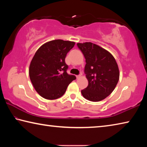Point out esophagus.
<instances>
[{
	"mask_svg": "<svg viewBox=\"0 0 147 147\" xmlns=\"http://www.w3.org/2000/svg\"><path fill=\"white\" fill-rule=\"evenodd\" d=\"M76 78H79L81 76V75H80V74H79V75H76Z\"/></svg>",
	"mask_w": 147,
	"mask_h": 147,
	"instance_id": "esophagus-1",
	"label": "esophagus"
}]
</instances>
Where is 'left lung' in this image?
Returning a JSON list of instances; mask_svg holds the SVG:
<instances>
[{"instance_id":"left-lung-1","label":"left lung","mask_w":147,"mask_h":147,"mask_svg":"<svg viewBox=\"0 0 147 147\" xmlns=\"http://www.w3.org/2000/svg\"><path fill=\"white\" fill-rule=\"evenodd\" d=\"M86 59L84 72L88 86L81 91L85 98L98 102L109 96L115 88L119 79V71L111 54L91 42L77 43Z\"/></svg>"}]
</instances>
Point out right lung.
<instances>
[{
  "mask_svg": "<svg viewBox=\"0 0 147 147\" xmlns=\"http://www.w3.org/2000/svg\"><path fill=\"white\" fill-rule=\"evenodd\" d=\"M75 43L61 39L45 43L36 51L29 68V76L36 91L44 98L54 100L65 93L76 76L67 73L65 59Z\"/></svg>",
  "mask_w": 147,
  "mask_h": 147,
  "instance_id": "1",
  "label": "right lung"
}]
</instances>
